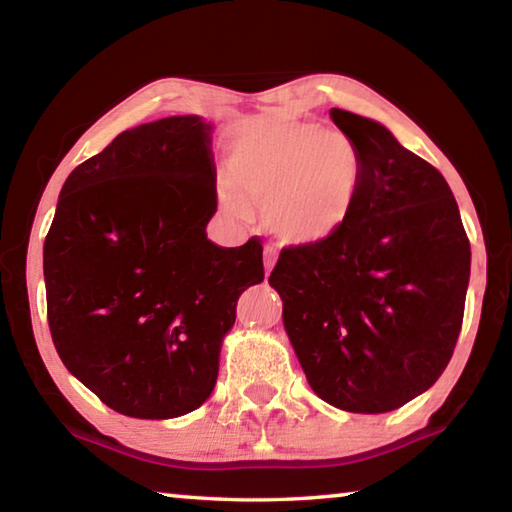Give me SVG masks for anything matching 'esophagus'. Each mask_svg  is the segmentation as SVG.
Instances as JSON below:
<instances>
[{"label": "esophagus", "mask_w": 512, "mask_h": 512, "mask_svg": "<svg viewBox=\"0 0 512 512\" xmlns=\"http://www.w3.org/2000/svg\"><path fill=\"white\" fill-rule=\"evenodd\" d=\"M275 262H277V250L268 246V248L264 250V266H266V273H271V268L275 266Z\"/></svg>", "instance_id": "obj_1"}]
</instances>
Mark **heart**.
Here are the masks:
<instances>
[{
    "instance_id": "obj_1",
    "label": "heart",
    "mask_w": 512,
    "mask_h": 512,
    "mask_svg": "<svg viewBox=\"0 0 512 512\" xmlns=\"http://www.w3.org/2000/svg\"><path fill=\"white\" fill-rule=\"evenodd\" d=\"M363 173L348 135L311 121H275L235 144L232 183H221L219 201L237 219L248 216V205L266 207L268 228L289 244H325L354 216Z\"/></svg>"
}]
</instances>
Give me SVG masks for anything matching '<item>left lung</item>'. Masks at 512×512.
Here are the masks:
<instances>
[{"label":"left lung","instance_id":"left-lung-1","mask_svg":"<svg viewBox=\"0 0 512 512\" xmlns=\"http://www.w3.org/2000/svg\"><path fill=\"white\" fill-rule=\"evenodd\" d=\"M329 115L363 158L359 205L334 239L282 248L268 284L320 400L386 413L436 384L452 359L470 239L443 173L379 121Z\"/></svg>","mask_w":512,"mask_h":512}]
</instances>
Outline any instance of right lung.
<instances>
[{
	"label": "right lung",
	"instance_id": "1",
	"mask_svg": "<svg viewBox=\"0 0 512 512\" xmlns=\"http://www.w3.org/2000/svg\"><path fill=\"white\" fill-rule=\"evenodd\" d=\"M212 124L167 117L117 135L60 189L45 239L51 339L112 411L167 420L219 377L237 300L264 280L262 244L207 239L216 212Z\"/></svg>",
	"mask_w": 512,
	"mask_h": 512
}]
</instances>
